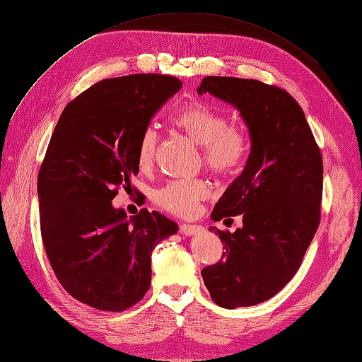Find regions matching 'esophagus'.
<instances>
[{
	"mask_svg": "<svg viewBox=\"0 0 362 362\" xmlns=\"http://www.w3.org/2000/svg\"><path fill=\"white\" fill-rule=\"evenodd\" d=\"M200 230H202V227L196 226V224H182L180 227V233L182 236H193V235H197Z\"/></svg>",
	"mask_w": 362,
	"mask_h": 362,
	"instance_id": "obj_1",
	"label": "esophagus"
}]
</instances>
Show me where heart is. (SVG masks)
I'll return each mask as SVG.
<instances>
[{"instance_id":"heart-1","label":"heart","mask_w":362,"mask_h":362,"mask_svg":"<svg viewBox=\"0 0 362 362\" xmlns=\"http://www.w3.org/2000/svg\"><path fill=\"white\" fill-rule=\"evenodd\" d=\"M181 131L197 146L202 147L205 165L216 173L233 172L243 160L247 144L245 136L235 126H228V120L221 111L194 103L181 108L173 115ZM158 146V134L154 127L142 132L136 163L142 170L153 166ZM208 196V187L204 181H170L156 192V202L166 211L177 215H192L200 200Z\"/></svg>"}]
</instances>
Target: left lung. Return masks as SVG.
<instances>
[{"label": "left lung", "mask_w": 362, "mask_h": 362, "mask_svg": "<svg viewBox=\"0 0 362 362\" xmlns=\"http://www.w3.org/2000/svg\"><path fill=\"white\" fill-rule=\"evenodd\" d=\"M197 93L235 107L251 139L247 165L211 215L214 221L242 215V227L233 233L209 227L224 252L200 273L218 306H255L291 281L320 226L322 157L305 112L285 90L258 80L205 77Z\"/></svg>", "instance_id": "obj_1"}]
</instances>
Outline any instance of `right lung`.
<instances>
[{
  "label": "right lung",
  "instance_id": "right-lung-1",
  "mask_svg": "<svg viewBox=\"0 0 362 362\" xmlns=\"http://www.w3.org/2000/svg\"><path fill=\"white\" fill-rule=\"evenodd\" d=\"M181 86L160 74L103 80L69 103L54 127L38 173L41 238L62 286L95 309L122 312L146 296L153 250L178 231L160 212L127 218L111 200L131 187L139 138Z\"/></svg>",
  "mask_w": 362,
  "mask_h": 362
}]
</instances>
